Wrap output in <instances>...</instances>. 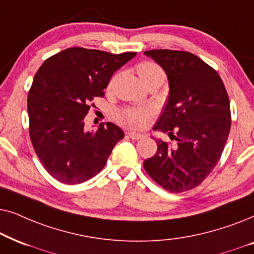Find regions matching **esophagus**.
<instances>
[{
  "label": "esophagus",
  "mask_w": 254,
  "mask_h": 254,
  "mask_svg": "<svg viewBox=\"0 0 254 254\" xmlns=\"http://www.w3.org/2000/svg\"><path fill=\"white\" fill-rule=\"evenodd\" d=\"M127 136H129V137L131 138V139H133V140H139V139H141V138L144 137L143 134L132 132V131H130V132H127Z\"/></svg>",
  "instance_id": "34e87169"
}]
</instances>
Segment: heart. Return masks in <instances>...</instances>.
<instances>
[{"instance_id":"obj_1","label":"heart","mask_w":254,"mask_h":254,"mask_svg":"<svg viewBox=\"0 0 254 254\" xmlns=\"http://www.w3.org/2000/svg\"><path fill=\"white\" fill-rule=\"evenodd\" d=\"M138 74L140 79L146 84L153 81H162L165 80V72L158 64L153 62H144L140 63L137 67ZM152 116V109L147 107H137V108H125L117 114V120L127 127H143L147 124Z\"/></svg>"}]
</instances>
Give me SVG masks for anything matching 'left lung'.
<instances>
[{
  "mask_svg": "<svg viewBox=\"0 0 254 254\" xmlns=\"http://www.w3.org/2000/svg\"><path fill=\"white\" fill-rule=\"evenodd\" d=\"M167 74L170 96L153 130L173 144L155 139L158 150L144 161L147 174L172 192L201 185L221 158L231 127L230 101L216 70L185 51L144 52Z\"/></svg>",
  "mask_w": 254,
  "mask_h": 254,
  "instance_id": "obj_1",
  "label": "left lung"
}]
</instances>
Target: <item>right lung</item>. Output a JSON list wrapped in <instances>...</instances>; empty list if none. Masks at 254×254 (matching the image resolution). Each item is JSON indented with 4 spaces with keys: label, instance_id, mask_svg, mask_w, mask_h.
<instances>
[{
    "label": "right lung",
    "instance_id": "add662e5",
    "mask_svg": "<svg viewBox=\"0 0 254 254\" xmlns=\"http://www.w3.org/2000/svg\"><path fill=\"white\" fill-rule=\"evenodd\" d=\"M70 47L43 63L28 95L29 133L37 157L62 184L89 180L106 166L121 127L110 122L84 130L95 97H103L113 74L136 56Z\"/></svg>",
    "mask_w": 254,
    "mask_h": 254
}]
</instances>
